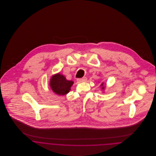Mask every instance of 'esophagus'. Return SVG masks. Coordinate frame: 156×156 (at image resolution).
<instances>
[{
  "label": "esophagus",
  "mask_w": 156,
  "mask_h": 156,
  "mask_svg": "<svg viewBox=\"0 0 156 156\" xmlns=\"http://www.w3.org/2000/svg\"><path fill=\"white\" fill-rule=\"evenodd\" d=\"M87 80V77H83L82 79H79L77 80V82L79 83H81V82H86Z\"/></svg>",
  "instance_id": "esophagus-1"
}]
</instances>
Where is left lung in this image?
Wrapping results in <instances>:
<instances>
[{
    "label": "left lung",
    "mask_w": 156,
    "mask_h": 156,
    "mask_svg": "<svg viewBox=\"0 0 156 156\" xmlns=\"http://www.w3.org/2000/svg\"><path fill=\"white\" fill-rule=\"evenodd\" d=\"M100 87H101V90H104L105 89V85H104V82H103V83H101V84L100 85Z\"/></svg>",
    "instance_id": "1"
}]
</instances>
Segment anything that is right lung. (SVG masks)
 <instances>
[{
    "instance_id": "obj_1",
    "label": "right lung",
    "mask_w": 156,
    "mask_h": 156,
    "mask_svg": "<svg viewBox=\"0 0 156 156\" xmlns=\"http://www.w3.org/2000/svg\"><path fill=\"white\" fill-rule=\"evenodd\" d=\"M73 83V80H67L63 74L58 73L52 75L50 80L49 86L56 94L64 95L69 92Z\"/></svg>"
}]
</instances>
